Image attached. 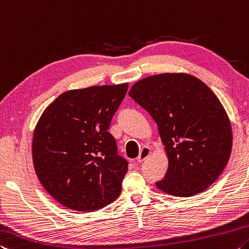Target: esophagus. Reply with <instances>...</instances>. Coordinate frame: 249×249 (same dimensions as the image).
<instances>
[{
  "mask_svg": "<svg viewBox=\"0 0 249 249\" xmlns=\"http://www.w3.org/2000/svg\"><path fill=\"white\" fill-rule=\"evenodd\" d=\"M150 154H151V149H150L149 146H143V148L141 149L139 157H138V162H139V163L143 162L145 159L149 158Z\"/></svg>",
  "mask_w": 249,
  "mask_h": 249,
  "instance_id": "34e87169",
  "label": "esophagus"
}]
</instances>
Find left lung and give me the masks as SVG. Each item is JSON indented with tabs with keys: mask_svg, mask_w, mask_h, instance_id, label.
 <instances>
[{
	"mask_svg": "<svg viewBox=\"0 0 249 249\" xmlns=\"http://www.w3.org/2000/svg\"><path fill=\"white\" fill-rule=\"evenodd\" d=\"M129 96L156 121L169 168L159 190L190 197L223 172L231 152V121L216 95L196 77L165 72L137 81Z\"/></svg>",
	"mask_w": 249,
	"mask_h": 249,
	"instance_id": "1",
	"label": "left lung"
}]
</instances>
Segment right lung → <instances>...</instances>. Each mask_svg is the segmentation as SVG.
<instances>
[{
    "mask_svg": "<svg viewBox=\"0 0 249 249\" xmlns=\"http://www.w3.org/2000/svg\"><path fill=\"white\" fill-rule=\"evenodd\" d=\"M128 83L72 89L44 110L33 134V164L48 194L69 210L93 212L121 192L128 162L108 132Z\"/></svg>",
    "mask_w": 249,
    "mask_h": 249,
    "instance_id": "obj_1",
    "label": "right lung"
}]
</instances>
